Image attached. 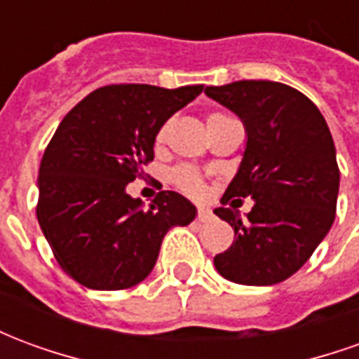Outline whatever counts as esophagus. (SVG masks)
<instances>
[{"instance_id":"1","label":"esophagus","mask_w":359,"mask_h":359,"mask_svg":"<svg viewBox=\"0 0 359 359\" xmlns=\"http://www.w3.org/2000/svg\"><path fill=\"white\" fill-rule=\"evenodd\" d=\"M210 219H211V210H208V208H200V210H198V221L205 223V221H210Z\"/></svg>"}]
</instances>
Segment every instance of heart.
Returning <instances> with one entry per match:
<instances>
[{"mask_svg": "<svg viewBox=\"0 0 359 359\" xmlns=\"http://www.w3.org/2000/svg\"><path fill=\"white\" fill-rule=\"evenodd\" d=\"M219 117H226L223 113H211L208 121H213V118ZM163 138V130L157 134V140H161ZM172 180H175V184L182 190H187L188 194H202L203 192V184L200 177H198V172L194 169H190V167H179V169H175L172 171Z\"/></svg>", "mask_w": 359, "mask_h": 359, "instance_id": "obj_1", "label": "heart"}]
</instances>
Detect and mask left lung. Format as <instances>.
Segmentation results:
<instances>
[{"label":"left lung","mask_w":359,"mask_h":359,"mask_svg":"<svg viewBox=\"0 0 359 359\" xmlns=\"http://www.w3.org/2000/svg\"><path fill=\"white\" fill-rule=\"evenodd\" d=\"M205 94L241 118L246 146L221 203L254 200L250 213L217 208L234 229L231 248L217 254L219 275L248 286L292 277L331 231L340 172L331 130L309 97L286 84L238 81ZM241 202V200H238Z\"/></svg>","instance_id":"1"}]
</instances>
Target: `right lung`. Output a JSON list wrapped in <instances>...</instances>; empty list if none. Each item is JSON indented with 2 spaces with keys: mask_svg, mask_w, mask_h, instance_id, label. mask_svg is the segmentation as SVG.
<instances>
[{
  "mask_svg": "<svg viewBox=\"0 0 359 359\" xmlns=\"http://www.w3.org/2000/svg\"><path fill=\"white\" fill-rule=\"evenodd\" d=\"M203 86L118 84L94 90L61 121L38 172V223L69 277L92 290H123L148 277L165 234L196 219L179 192L149 208L126 192L144 175L165 121Z\"/></svg>",
  "mask_w": 359,
  "mask_h": 359,
  "instance_id": "1",
  "label": "right lung"
}]
</instances>
